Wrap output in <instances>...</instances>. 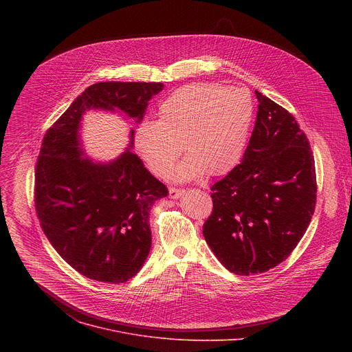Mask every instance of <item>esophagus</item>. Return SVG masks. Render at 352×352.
I'll return each mask as SVG.
<instances>
[{"instance_id":"34e87169","label":"esophagus","mask_w":352,"mask_h":352,"mask_svg":"<svg viewBox=\"0 0 352 352\" xmlns=\"http://www.w3.org/2000/svg\"><path fill=\"white\" fill-rule=\"evenodd\" d=\"M183 192H184V190L170 187V188H169V198H170V199H177L179 197H182V195H183Z\"/></svg>"}]
</instances>
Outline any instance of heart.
Returning a JSON list of instances; mask_svg holds the SVG:
<instances>
[{"instance_id": "b5f03b06", "label": "heart", "mask_w": 352, "mask_h": 352, "mask_svg": "<svg viewBox=\"0 0 352 352\" xmlns=\"http://www.w3.org/2000/svg\"><path fill=\"white\" fill-rule=\"evenodd\" d=\"M254 107L250 92L218 84H190L172 92L158 107V120H142L134 148L158 177L169 175L183 151L175 179L190 182L204 172L221 176L241 160Z\"/></svg>"}]
</instances>
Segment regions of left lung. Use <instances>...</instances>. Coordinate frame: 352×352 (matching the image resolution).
I'll return each mask as SVG.
<instances>
[{
    "mask_svg": "<svg viewBox=\"0 0 352 352\" xmlns=\"http://www.w3.org/2000/svg\"><path fill=\"white\" fill-rule=\"evenodd\" d=\"M256 92L254 129L243 161L211 187L206 243L236 275L261 274L286 260L316 206V169L296 118Z\"/></svg>",
    "mask_w": 352,
    "mask_h": 352,
    "instance_id": "left-lung-1",
    "label": "left lung"
}]
</instances>
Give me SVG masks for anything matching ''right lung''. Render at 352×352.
<instances>
[{
  "label": "right lung",
  "instance_id": "add662e5",
  "mask_svg": "<svg viewBox=\"0 0 352 352\" xmlns=\"http://www.w3.org/2000/svg\"><path fill=\"white\" fill-rule=\"evenodd\" d=\"M162 82L107 81L88 87L43 138L35 170V207L54 250L81 275L123 283L142 268L151 247L149 212L168 195L130 144L109 162L87 157L80 135L91 109L122 112L140 123Z\"/></svg>",
  "mask_w": 352,
  "mask_h": 352
}]
</instances>
